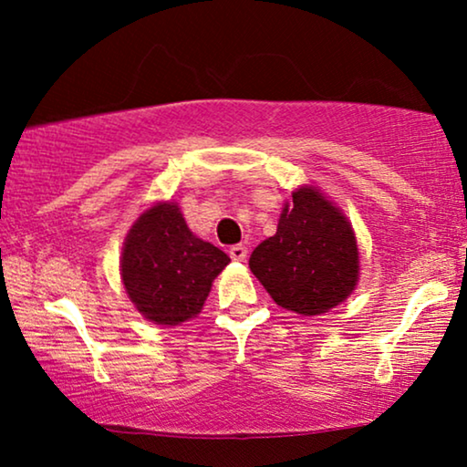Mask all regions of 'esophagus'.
Returning a JSON list of instances; mask_svg holds the SVG:
<instances>
[{"label":"esophagus","mask_w":467,"mask_h":467,"mask_svg":"<svg viewBox=\"0 0 467 467\" xmlns=\"http://www.w3.org/2000/svg\"><path fill=\"white\" fill-rule=\"evenodd\" d=\"M248 254V248L244 244H234L232 248H229V257H232L234 261H244Z\"/></svg>","instance_id":"esophagus-1"}]
</instances>
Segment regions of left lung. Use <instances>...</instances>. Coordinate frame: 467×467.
I'll return each instance as SVG.
<instances>
[{
	"label": "left lung",
	"mask_w": 467,
	"mask_h": 467,
	"mask_svg": "<svg viewBox=\"0 0 467 467\" xmlns=\"http://www.w3.org/2000/svg\"><path fill=\"white\" fill-rule=\"evenodd\" d=\"M285 203L278 229L251 254V272L274 302L304 317L344 302L359 280V248L340 208L302 187Z\"/></svg>",
	"instance_id": "left-lung-1"
}]
</instances>
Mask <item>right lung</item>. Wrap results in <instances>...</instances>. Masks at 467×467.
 Instances as JSON below:
<instances>
[{
  "mask_svg": "<svg viewBox=\"0 0 467 467\" xmlns=\"http://www.w3.org/2000/svg\"><path fill=\"white\" fill-rule=\"evenodd\" d=\"M229 257L187 227L174 202L144 210L127 234L120 278L133 306L155 325L174 327L197 317Z\"/></svg>",
  "mask_w": 467,
  "mask_h": 467,
  "instance_id": "right-lung-1",
  "label": "right lung"
}]
</instances>
